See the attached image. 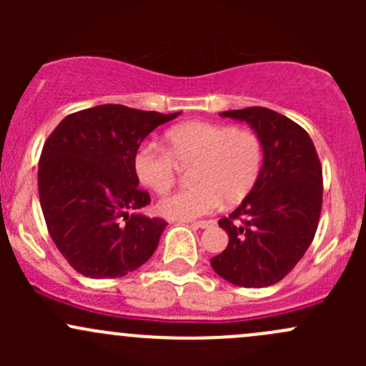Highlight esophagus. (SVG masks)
I'll list each match as a JSON object with an SVG mask.
<instances>
[{
    "instance_id": "34e87169",
    "label": "esophagus",
    "mask_w": 366,
    "mask_h": 366,
    "mask_svg": "<svg viewBox=\"0 0 366 366\" xmlns=\"http://www.w3.org/2000/svg\"><path fill=\"white\" fill-rule=\"evenodd\" d=\"M214 224H216V221H214V219L191 221V227H193V228H209V227H214Z\"/></svg>"
}]
</instances>
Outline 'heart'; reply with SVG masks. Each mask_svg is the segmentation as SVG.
<instances>
[{
	"label": "heart",
	"instance_id": "1",
	"mask_svg": "<svg viewBox=\"0 0 366 366\" xmlns=\"http://www.w3.org/2000/svg\"><path fill=\"white\" fill-rule=\"evenodd\" d=\"M168 150L145 143L134 154V172L143 186L164 194L173 187L179 166L194 164L191 189L168 194L157 204L164 217L189 221L207 216L221 204L244 200L264 166V143L252 129L212 122H189L166 134Z\"/></svg>",
	"mask_w": 366,
	"mask_h": 366
}]
</instances>
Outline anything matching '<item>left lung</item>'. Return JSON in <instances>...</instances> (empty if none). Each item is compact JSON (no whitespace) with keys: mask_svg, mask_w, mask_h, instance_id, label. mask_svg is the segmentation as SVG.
Here are the masks:
<instances>
[{"mask_svg":"<svg viewBox=\"0 0 366 366\" xmlns=\"http://www.w3.org/2000/svg\"><path fill=\"white\" fill-rule=\"evenodd\" d=\"M246 122L264 143V166L252 193L219 227L228 246L210 258L234 285L262 289L285 278L315 237L322 210V166L308 132L267 108L223 112Z\"/></svg>","mask_w":366,"mask_h":366,"instance_id":"obj_1","label":"left lung"}]
</instances>
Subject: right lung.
Returning <instances> with one entry per match:
<instances>
[{"label":"right lung","mask_w":366,"mask_h":366,"mask_svg":"<svg viewBox=\"0 0 366 366\" xmlns=\"http://www.w3.org/2000/svg\"><path fill=\"white\" fill-rule=\"evenodd\" d=\"M179 114L95 106L67 114L44 143V219L56 248L83 276L120 278L156 252L166 221L142 214L150 194L138 187L134 154L154 129Z\"/></svg>","instance_id":"obj_1"}]
</instances>
